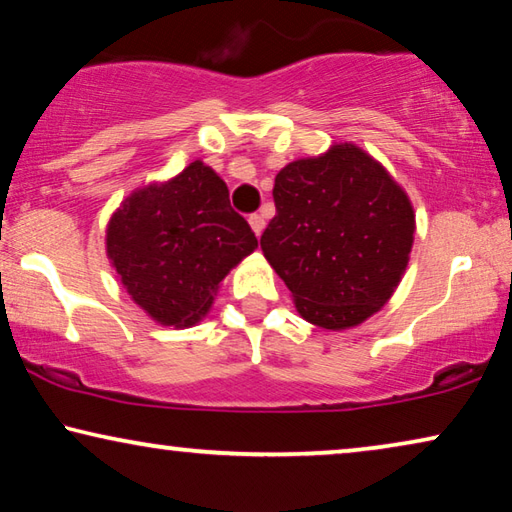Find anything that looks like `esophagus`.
<instances>
[{
  "mask_svg": "<svg viewBox=\"0 0 512 512\" xmlns=\"http://www.w3.org/2000/svg\"><path fill=\"white\" fill-rule=\"evenodd\" d=\"M248 223H250V227H253V232L259 236L264 232V216H259V213H250V218H248Z\"/></svg>",
  "mask_w": 512,
  "mask_h": 512,
  "instance_id": "34e87169",
  "label": "esophagus"
}]
</instances>
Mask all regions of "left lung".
Masks as SVG:
<instances>
[{
	"label": "left lung",
	"mask_w": 512,
	"mask_h": 512,
	"mask_svg": "<svg viewBox=\"0 0 512 512\" xmlns=\"http://www.w3.org/2000/svg\"><path fill=\"white\" fill-rule=\"evenodd\" d=\"M276 216L264 257L310 324L340 331L384 305L407 269L414 209L375 158L354 144L282 167L273 186Z\"/></svg>",
	"instance_id": "obj_1"
}]
</instances>
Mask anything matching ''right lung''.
<instances>
[{
	"instance_id": "1",
	"label": "right lung",
	"mask_w": 512,
	"mask_h": 512,
	"mask_svg": "<svg viewBox=\"0 0 512 512\" xmlns=\"http://www.w3.org/2000/svg\"><path fill=\"white\" fill-rule=\"evenodd\" d=\"M257 248L230 190L200 160L135 190L108 225V257L133 301L167 326H193L232 266Z\"/></svg>"
}]
</instances>
